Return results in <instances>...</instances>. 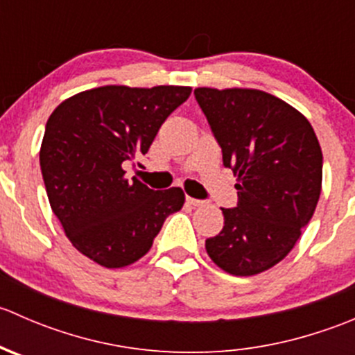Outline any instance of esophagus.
<instances>
[{
  "mask_svg": "<svg viewBox=\"0 0 355 355\" xmlns=\"http://www.w3.org/2000/svg\"><path fill=\"white\" fill-rule=\"evenodd\" d=\"M187 204H191V206H202L204 200H199V199H194V198H187Z\"/></svg>",
  "mask_w": 355,
  "mask_h": 355,
  "instance_id": "34e87169",
  "label": "esophagus"
}]
</instances>
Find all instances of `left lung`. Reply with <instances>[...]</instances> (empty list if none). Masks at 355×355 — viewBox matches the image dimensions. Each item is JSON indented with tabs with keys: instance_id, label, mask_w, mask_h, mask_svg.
<instances>
[{
	"instance_id": "left-lung-1",
	"label": "left lung",
	"mask_w": 355,
	"mask_h": 355,
	"mask_svg": "<svg viewBox=\"0 0 355 355\" xmlns=\"http://www.w3.org/2000/svg\"><path fill=\"white\" fill-rule=\"evenodd\" d=\"M194 94L237 177V207L221 209L225 227L206 250L234 277L263 273L313 218L323 180L320 142L300 111L264 91L198 87Z\"/></svg>"
}]
</instances>
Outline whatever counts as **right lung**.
I'll return each mask as SVG.
<instances>
[{"label": "right lung", "mask_w": 355, "mask_h": 355, "mask_svg": "<svg viewBox=\"0 0 355 355\" xmlns=\"http://www.w3.org/2000/svg\"><path fill=\"white\" fill-rule=\"evenodd\" d=\"M184 85H103L65 99L46 123L39 161L53 213L71 245L105 268H125L151 249L180 211V187L153 191L125 177L163 121L191 96Z\"/></svg>", "instance_id": "1"}]
</instances>
